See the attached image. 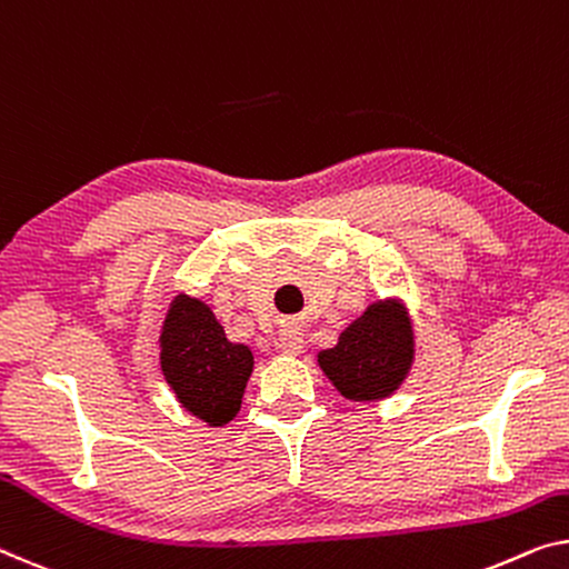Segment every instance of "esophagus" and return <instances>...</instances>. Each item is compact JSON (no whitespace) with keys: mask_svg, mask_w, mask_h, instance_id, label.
<instances>
[{"mask_svg":"<svg viewBox=\"0 0 569 569\" xmlns=\"http://www.w3.org/2000/svg\"><path fill=\"white\" fill-rule=\"evenodd\" d=\"M276 347L286 355H299L303 350V335L299 327H286L281 329V335H278V342Z\"/></svg>","mask_w":569,"mask_h":569,"instance_id":"34e87169","label":"esophagus"}]
</instances>
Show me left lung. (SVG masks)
I'll use <instances>...</instances> for the list:
<instances>
[{
	"label": "left lung",
	"mask_w": 569,
	"mask_h": 569,
	"mask_svg": "<svg viewBox=\"0 0 569 569\" xmlns=\"http://www.w3.org/2000/svg\"><path fill=\"white\" fill-rule=\"evenodd\" d=\"M319 368L350 401H380L398 391L413 362V327L401 301H376L317 355Z\"/></svg>",
	"instance_id": "left-lung-1"
}]
</instances>
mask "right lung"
<instances>
[{"mask_svg":"<svg viewBox=\"0 0 569 569\" xmlns=\"http://www.w3.org/2000/svg\"><path fill=\"white\" fill-rule=\"evenodd\" d=\"M160 370L178 403L209 427H224L240 411L252 372L248 345L227 339L214 311L178 293L160 329Z\"/></svg>","mask_w":569,"mask_h":569,"instance_id":"add662e5","label":"right lung"}]
</instances>
